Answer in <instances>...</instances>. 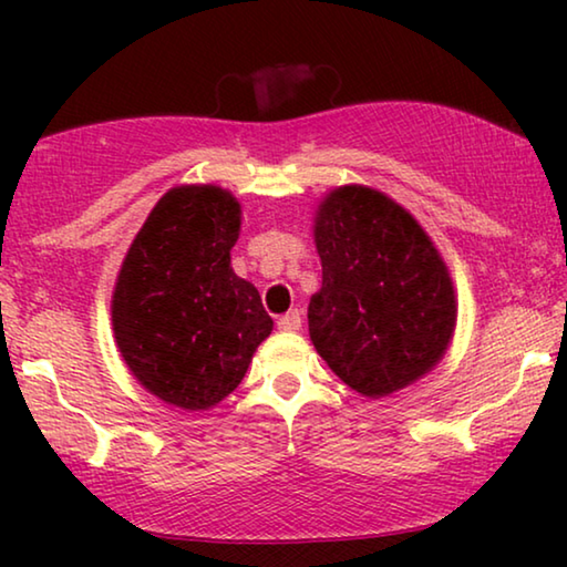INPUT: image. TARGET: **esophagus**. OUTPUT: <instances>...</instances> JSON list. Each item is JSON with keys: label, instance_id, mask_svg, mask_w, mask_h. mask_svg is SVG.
Returning <instances> with one entry per match:
<instances>
[{"label": "esophagus", "instance_id": "1", "mask_svg": "<svg viewBox=\"0 0 567 567\" xmlns=\"http://www.w3.org/2000/svg\"><path fill=\"white\" fill-rule=\"evenodd\" d=\"M277 328H280L282 332H297V330L302 328V315L297 312V310L282 315V318L277 320Z\"/></svg>", "mask_w": 567, "mask_h": 567}]
</instances>
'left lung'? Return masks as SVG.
I'll return each mask as SVG.
<instances>
[{
    "mask_svg": "<svg viewBox=\"0 0 567 567\" xmlns=\"http://www.w3.org/2000/svg\"><path fill=\"white\" fill-rule=\"evenodd\" d=\"M322 287L307 307L310 340L344 385L385 398L445 358L457 295L443 255L385 192L330 189L315 209Z\"/></svg>",
    "mask_w": 567,
    "mask_h": 567,
    "instance_id": "8db88e82",
    "label": "left lung"
}]
</instances>
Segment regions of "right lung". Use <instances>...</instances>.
<instances>
[{
	"label": "right lung",
	"instance_id": "obj_1",
	"mask_svg": "<svg viewBox=\"0 0 567 567\" xmlns=\"http://www.w3.org/2000/svg\"><path fill=\"white\" fill-rule=\"evenodd\" d=\"M243 207L217 185L159 197L112 292L114 342L134 380L167 405L215 408L243 382L272 318L233 270Z\"/></svg>",
	"mask_w": 567,
	"mask_h": 567
}]
</instances>
